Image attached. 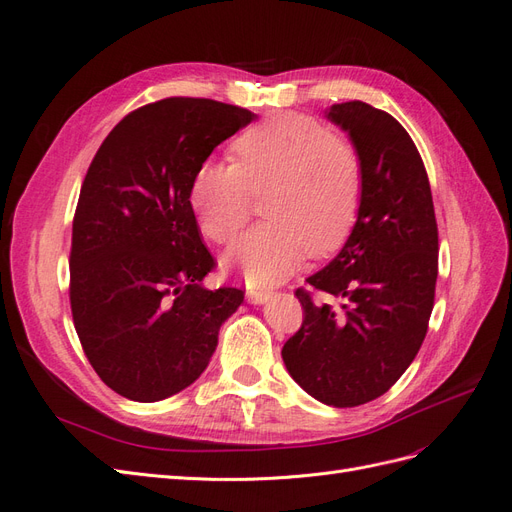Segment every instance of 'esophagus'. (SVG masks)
Wrapping results in <instances>:
<instances>
[{
    "label": "esophagus",
    "instance_id": "obj_1",
    "mask_svg": "<svg viewBox=\"0 0 512 512\" xmlns=\"http://www.w3.org/2000/svg\"><path fill=\"white\" fill-rule=\"evenodd\" d=\"M271 297H273V292L267 290V288H258V286H250V288H247V299H250L254 305L267 303Z\"/></svg>",
    "mask_w": 512,
    "mask_h": 512
}]
</instances>
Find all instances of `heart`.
<instances>
[{
  "label": "heart",
  "instance_id": "obj_1",
  "mask_svg": "<svg viewBox=\"0 0 512 512\" xmlns=\"http://www.w3.org/2000/svg\"><path fill=\"white\" fill-rule=\"evenodd\" d=\"M230 162L200 164L190 205L205 235L230 243L250 218V192L262 194L260 222L232 245L228 260L250 284L288 277L307 256H329L359 222L365 173L348 138L305 113H280L245 130Z\"/></svg>",
  "mask_w": 512,
  "mask_h": 512
}]
</instances>
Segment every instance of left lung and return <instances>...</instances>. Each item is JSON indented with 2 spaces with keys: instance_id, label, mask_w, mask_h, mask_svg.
<instances>
[{
  "instance_id": "left-lung-1",
  "label": "left lung",
  "mask_w": 512,
  "mask_h": 512,
  "mask_svg": "<svg viewBox=\"0 0 512 512\" xmlns=\"http://www.w3.org/2000/svg\"><path fill=\"white\" fill-rule=\"evenodd\" d=\"M327 117L361 153L363 205L342 252L307 277L342 309L294 290L303 322L282 359L322 404L354 408L389 391L421 350L436 299L438 224L421 153L395 117L361 100L333 104Z\"/></svg>"
}]
</instances>
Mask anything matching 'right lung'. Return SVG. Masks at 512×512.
<instances>
[{
  "label": "right lung",
  "instance_id": "add662e5",
  "mask_svg": "<svg viewBox=\"0 0 512 512\" xmlns=\"http://www.w3.org/2000/svg\"><path fill=\"white\" fill-rule=\"evenodd\" d=\"M256 115L209 98L128 113L89 164L72 220L70 307L102 382L132 401L190 386L243 290L203 288L215 258L190 205L200 164Z\"/></svg>",
  "mask_w": 512,
  "mask_h": 512
}]
</instances>
